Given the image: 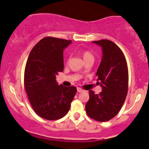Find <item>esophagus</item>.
<instances>
[{
  "label": "esophagus",
  "instance_id": "esophagus-1",
  "mask_svg": "<svg viewBox=\"0 0 149 149\" xmlns=\"http://www.w3.org/2000/svg\"><path fill=\"white\" fill-rule=\"evenodd\" d=\"M77 91L78 92H83V91H84V89H82L81 88H77Z\"/></svg>",
  "mask_w": 149,
  "mask_h": 149
}]
</instances>
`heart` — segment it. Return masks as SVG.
<instances>
[{
  "instance_id": "obj_1",
  "label": "heart",
  "mask_w": 149,
  "mask_h": 149,
  "mask_svg": "<svg viewBox=\"0 0 149 149\" xmlns=\"http://www.w3.org/2000/svg\"><path fill=\"white\" fill-rule=\"evenodd\" d=\"M81 56L83 57L84 61H86L88 59H93L94 57H93V55L91 52H90L89 51H87V50H84L81 52Z\"/></svg>"
}]
</instances>
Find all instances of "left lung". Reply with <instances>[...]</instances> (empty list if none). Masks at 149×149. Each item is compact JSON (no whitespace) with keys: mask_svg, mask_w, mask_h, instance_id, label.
Segmentation results:
<instances>
[{"mask_svg":"<svg viewBox=\"0 0 149 149\" xmlns=\"http://www.w3.org/2000/svg\"><path fill=\"white\" fill-rule=\"evenodd\" d=\"M101 47L102 60L96 72L98 84L102 88L99 94L89 91L86 111L90 118L101 122L113 118L120 111L128 93V71L123 52L107 39L93 41Z\"/></svg>","mask_w":149,"mask_h":149,"instance_id":"1","label":"left lung"}]
</instances>
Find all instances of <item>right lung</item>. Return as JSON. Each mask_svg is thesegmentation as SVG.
I'll return each instance as SVG.
<instances>
[{
  "label": "right lung",
  "instance_id": "add662e5",
  "mask_svg": "<svg viewBox=\"0 0 149 149\" xmlns=\"http://www.w3.org/2000/svg\"><path fill=\"white\" fill-rule=\"evenodd\" d=\"M71 40L46 37L31 50L24 73V86L31 106L46 120L66 115L76 95L75 86L58 85L56 76L63 70V50Z\"/></svg>",
  "mask_w": 149,
  "mask_h": 149
}]
</instances>
